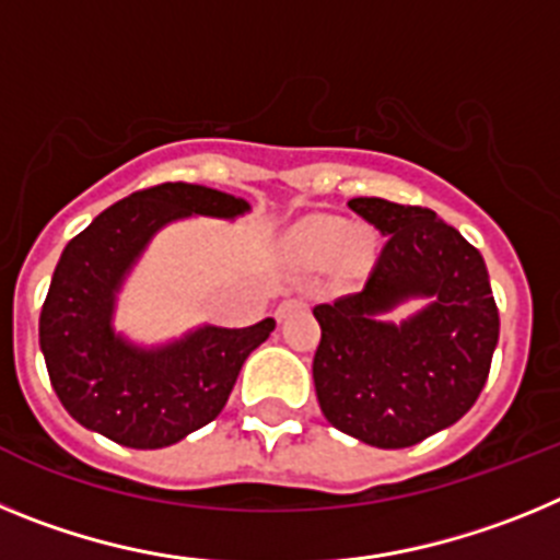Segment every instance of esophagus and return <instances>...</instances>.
<instances>
[{"label": "esophagus", "instance_id": "esophagus-1", "mask_svg": "<svg viewBox=\"0 0 560 560\" xmlns=\"http://www.w3.org/2000/svg\"><path fill=\"white\" fill-rule=\"evenodd\" d=\"M300 305H303V300H283V303L277 305V311H275V316L277 319H280V323H283V319H289V314L294 308H300Z\"/></svg>", "mask_w": 560, "mask_h": 560}]
</instances>
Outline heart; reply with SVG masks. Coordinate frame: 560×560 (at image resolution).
Masks as SVG:
<instances>
[{"instance_id":"heart-1","label":"heart","mask_w":560,"mask_h":560,"mask_svg":"<svg viewBox=\"0 0 560 560\" xmlns=\"http://www.w3.org/2000/svg\"><path fill=\"white\" fill-rule=\"evenodd\" d=\"M300 241H303L305 249L311 252L314 257H330L345 246V255L350 257H361L364 252V244H361V237H348L345 232V224L330 219H316L308 221L300 232Z\"/></svg>"}]
</instances>
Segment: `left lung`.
Segmentation results:
<instances>
[{
  "label": "left lung",
  "instance_id": "obj_1",
  "mask_svg": "<svg viewBox=\"0 0 560 560\" xmlns=\"http://www.w3.org/2000/svg\"><path fill=\"white\" fill-rule=\"evenodd\" d=\"M387 244L364 289L314 308L323 339L314 387L330 427L375 448H407L452 427L482 393L499 341L488 269L427 207L350 199ZM415 295L430 305L395 326L380 316Z\"/></svg>",
  "mask_w": 560,
  "mask_h": 560
}]
</instances>
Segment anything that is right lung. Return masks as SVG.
Here are the masks:
<instances>
[{
	"instance_id": "1",
	"label": "right lung",
	"mask_w": 560,
	"mask_h": 560,
	"mask_svg": "<svg viewBox=\"0 0 560 560\" xmlns=\"http://www.w3.org/2000/svg\"><path fill=\"white\" fill-rule=\"evenodd\" d=\"M244 199L212 187L165 182L103 210L63 249L38 341L63 409L92 432L128 448H165L215 420L244 361L275 330L201 325L182 339L140 348L114 334L117 291L142 249L171 221L187 215L237 219Z\"/></svg>"
}]
</instances>
